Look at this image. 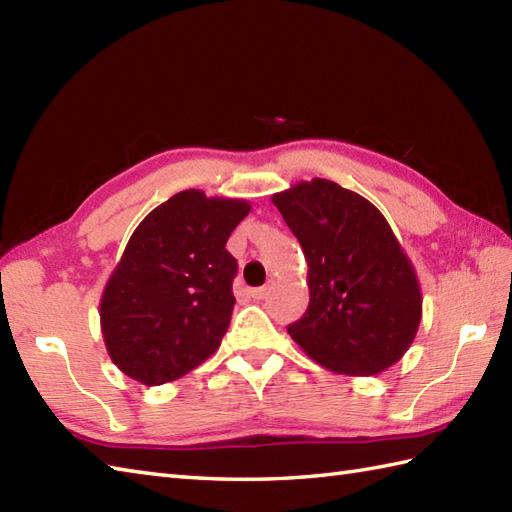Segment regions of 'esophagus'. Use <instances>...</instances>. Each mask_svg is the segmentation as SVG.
<instances>
[{
  "mask_svg": "<svg viewBox=\"0 0 512 512\" xmlns=\"http://www.w3.org/2000/svg\"><path fill=\"white\" fill-rule=\"evenodd\" d=\"M270 290H273V284H268V286H262V288H255L253 292H250V295H253V299H257V301H262V299H266V297L270 295Z\"/></svg>",
  "mask_w": 512,
  "mask_h": 512,
  "instance_id": "1",
  "label": "esophagus"
}]
</instances>
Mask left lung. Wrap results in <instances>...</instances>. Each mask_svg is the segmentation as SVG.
I'll list each match as a JSON object with an SVG mask.
<instances>
[{
  "label": "left lung",
  "mask_w": 512,
  "mask_h": 512,
  "mask_svg": "<svg viewBox=\"0 0 512 512\" xmlns=\"http://www.w3.org/2000/svg\"><path fill=\"white\" fill-rule=\"evenodd\" d=\"M308 262L310 303L288 325L312 361L350 376L398 363L422 319L418 275L376 206L314 178L273 195Z\"/></svg>",
  "instance_id": "8db88e82"
}]
</instances>
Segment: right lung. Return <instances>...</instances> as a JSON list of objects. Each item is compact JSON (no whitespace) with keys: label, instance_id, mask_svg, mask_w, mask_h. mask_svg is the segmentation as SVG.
<instances>
[{"label":"right lung","instance_id":"obj_1","mask_svg":"<svg viewBox=\"0 0 512 512\" xmlns=\"http://www.w3.org/2000/svg\"><path fill=\"white\" fill-rule=\"evenodd\" d=\"M246 200L180 191L156 206L129 237L101 297L107 354L147 387L171 383L222 343L235 306L233 228Z\"/></svg>","mask_w":512,"mask_h":512}]
</instances>
